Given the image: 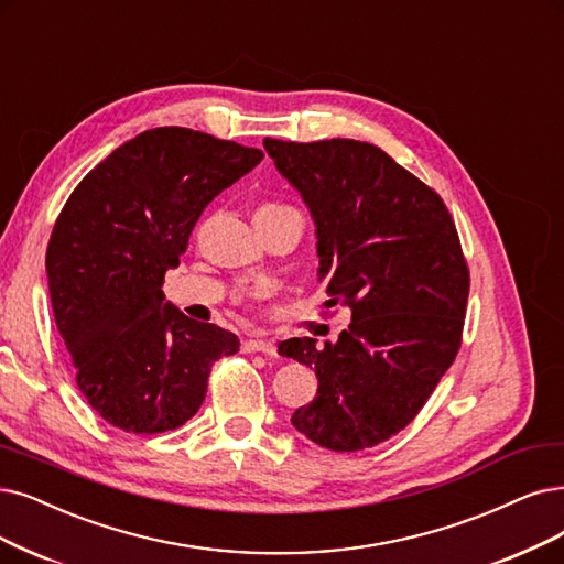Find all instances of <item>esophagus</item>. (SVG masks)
I'll return each mask as SVG.
<instances>
[{"instance_id": "esophagus-1", "label": "esophagus", "mask_w": 564, "mask_h": 564, "mask_svg": "<svg viewBox=\"0 0 564 564\" xmlns=\"http://www.w3.org/2000/svg\"><path fill=\"white\" fill-rule=\"evenodd\" d=\"M243 352H267V356H276L274 341L267 339H248L243 341Z\"/></svg>"}]
</instances>
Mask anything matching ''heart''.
I'll use <instances>...</instances> for the list:
<instances>
[{"label":"heart","mask_w":564,"mask_h":564,"mask_svg":"<svg viewBox=\"0 0 564 564\" xmlns=\"http://www.w3.org/2000/svg\"><path fill=\"white\" fill-rule=\"evenodd\" d=\"M285 208H290V206H283V204H276V202H269V204H262V206L258 208V214H256V216H262V214H274V212H285Z\"/></svg>","instance_id":"obj_1"}]
</instances>
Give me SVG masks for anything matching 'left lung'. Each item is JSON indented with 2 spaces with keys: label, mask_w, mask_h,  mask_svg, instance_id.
<instances>
[{
  "label": "left lung",
  "mask_w": 564,
  "mask_h": 564,
  "mask_svg": "<svg viewBox=\"0 0 564 564\" xmlns=\"http://www.w3.org/2000/svg\"><path fill=\"white\" fill-rule=\"evenodd\" d=\"M318 235L327 306H348L337 344L288 339L279 352L318 373L293 425L329 451H365L404 430L463 344L469 267L444 199L379 145L264 139Z\"/></svg>",
  "instance_id": "obj_1"
}]
</instances>
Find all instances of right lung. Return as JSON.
Segmentation results:
<instances>
[{
    "label": "right lung",
    "mask_w": 564,
    "mask_h": 564,
    "mask_svg": "<svg viewBox=\"0 0 564 564\" xmlns=\"http://www.w3.org/2000/svg\"><path fill=\"white\" fill-rule=\"evenodd\" d=\"M264 158L187 128L124 141L86 174L46 250L53 316L83 398L132 434L176 430L199 411L208 373L239 339L164 302L206 204Z\"/></svg>",
    "instance_id": "1"
}]
</instances>
